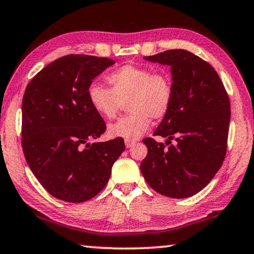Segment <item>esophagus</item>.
Here are the masks:
<instances>
[{
	"instance_id": "34e87169",
	"label": "esophagus",
	"mask_w": 254,
	"mask_h": 254,
	"mask_svg": "<svg viewBox=\"0 0 254 254\" xmlns=\"http://www.w3.org/2000/svg\"><path fill=\"white\" fill-rule=\"evenodd\" d=\"M134 144H135V142H134V141H126V142H125V145H126V148H127V149L131 148V146H133Z\"/></svg>"
}]
</instances>
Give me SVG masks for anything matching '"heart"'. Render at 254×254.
I'll use <instances>...</instances> for the list:
<instances>
[{
	"mask_svg": "<svg viewBox=\"0 0 254 254\" xmlns=\"http://www.w3.org/2000/svg\"><path fill=\"white\" fill-rule=\"evenodd\" d=\"M111 88L93 83L88 88V100L97 113L108 119L116 118L123 103L130 115L109 127L111 137L135 141L145 134L150 118L163 119L173 102L171 78L161 72L135 65H125L108 76Z\"/></svg>",
	"mask_w": 254,
	"mask_h": 254,
	"instance_id": "obj_1",
	"label": "heart"
}]
</instances>
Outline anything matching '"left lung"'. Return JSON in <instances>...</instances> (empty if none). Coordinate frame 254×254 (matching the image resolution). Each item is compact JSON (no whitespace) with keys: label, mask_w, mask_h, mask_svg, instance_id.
Here are the masks:
<instances>
[{"label":"left lung","mask_w":254,"mask_h":254,"mask_svg":"<svg viewBox=\"0 0 254 254\" xmlns=\"http://www.w3.org/2000/svg\"><path fill=\"white\" fill-rule=\"evenodd\" d=\"M170 66L173 102L153 135L175 145L144 138L148 154L141 172L153 190L188 198L204 189L222 166L230 123V102L218 73L190 51L167 50L144 57Z\"/></svg>","instance_id":"left-lung-1"}]
</instances>
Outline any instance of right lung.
<instances>
[{
	"label": "right lung",
	"mask_w": 254,
	"mask_h": 254,
	"mask_svg": "<svg viewBox=\"0 0 254 254\" xmlns=\"http://www.w3.org/2000/svg\"><path fill=\"white\" fill-rule=\"evenodd\" d=\"M110 58L67 55L42 68L23 98L21 144L29 168L51 196L82 203L109 182L125 150L123 138L94 142L105 123L90 105L88 88L115 64Z\"/></svg>",
	"instance_id": "obj_1"
}]
</instances>
